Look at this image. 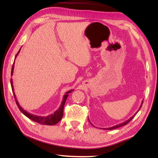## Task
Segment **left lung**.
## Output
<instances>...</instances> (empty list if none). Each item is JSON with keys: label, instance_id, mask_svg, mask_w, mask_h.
<instances>
[{"label": "left lung", "instance_id": "8db88e82", "mask_svg": "<svg viewBox=\"0 0 158 158\" xmlns=\"http://www.w3.org/2000/svg\"><path fill=\"white\" fill-rule=\"evenodd\" d=\"M142 104H143V101H142V102H141V106H140V107H139V110L136 112V113L133 115V116L131 117V118H130L128 120H127V121H125V122H123V123H120V124H118V125H115V126H113V127H107V128H102L103 130H114V129H116V128H118V127H122V126H124V125H127L128 123H129L130 121H131V120H132L134 117L135 116V115L137 114V113H138V111H139V109H141V106H142ZM89 122L90 123V121H89ZM101 129V128H100Z\"/></svg>", "mask_w": 158, "mask_h": 158}]
</instances>
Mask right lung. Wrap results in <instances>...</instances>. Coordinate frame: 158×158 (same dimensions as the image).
Wrapping results in <instances>:
<instances>
[{"instance_id":"1","label":"right lung","mask_w":158,"mask_h":158,"mask_svg":"<svg viewBox=\"0 0 158 158\" xmlns=\"http://www.w3.org/2000/svg\"><path fill=\"white\" fill-rule=\"evenodd\" d=\"M19 52H20V49L18 52V53H17V55H16L15 58L18 56ZM14 65H15V61H14V63H13V65H12L11 75H12L13 70H14V66H15ZM10 83H11L12 89L13 93H14V96H15V100H16V103H17V105L18 106L19 109V110L21 112H22V113L24 114L26 117H28V118H30L31 120H32V121H33L36 122V123H40V124L47 125H56L60 121L61 118H63V108H64V105H65V103L66 100H67V98H68L69 93H72L74 90H68V92L65 93V94L64 95V96H63V99L62 102H61V104H60V105L59 106V108H58V110L56 111L54 113L51 114V115H49V116H37V115H34V114L28 113V112L25 111L24 109L21 107L19 104V102H18V101L17 100V98H16L15 93L14 92V87H13L12 79H10Z\"/></svg>"}]
</instances>
